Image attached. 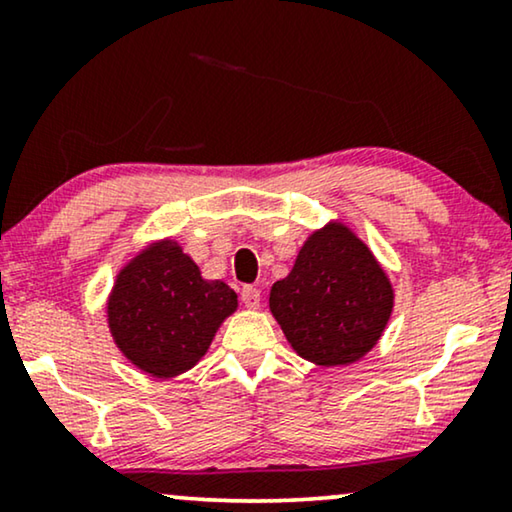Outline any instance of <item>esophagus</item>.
Segmentation results:
<instances>
[{
    "instance_id": "1",
    "label": "esophagus",
    "mask_w": 512,
    "mask_h": 512,
    "mask_svg": "<svg viewBox=\"0 0 512 512\" xmlns=\"http://www.w3.org/2000/svg\"><path fill=\"white\" fill-rule=\"evenodd\" d=\"M240 300L247 307H251V310H256V307L261 305V291H258L256 286H242Z\"/></svg>"
}]
</instances>
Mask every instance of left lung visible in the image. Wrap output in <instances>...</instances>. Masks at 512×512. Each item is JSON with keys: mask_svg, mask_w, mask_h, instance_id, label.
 I'll return each mask as SVG.
<instances>
[{"mask_svg": "<svg viewBox=\"0 0 512 512\" xmlns=\"http://www.w3.org/2000/svg\"><path fill=\"white\" fill-rule=\"evenodd\" d=\"M391 305L394 291L375 256L335 223L305 242L289 277L270 291L286 340L319 366H345L370 352Z\"/></svg>", "mask_w": 512, "mask_h": 512, "instance_id": "8db88e82", "label": "left lung"}]
</instances>
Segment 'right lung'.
<instances>
[{
	"label": "right lung",
	"instance_id": "add662e5",
	"mask_svg": "<svg viewBox=\"0 0 512 512\" xmlns=\"http://www.w3.org/2000/svg\"><path fill=\"white\" fill-rule=\"evenodd\" d=\"M235 307L237 296L228 284L202 279L191 258L163 242L118 275L109 300V326L135 366L156 377H172L198 363Z\"/></svg>",
	"mask_w": 512,
	"mask_h": 512
}]
</instances>
